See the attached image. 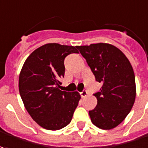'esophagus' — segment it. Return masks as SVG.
<instances>
[{"instance_id": "1", "label": "esophagus", "mask_w": 148, "mask_h": 148, "mask_svg": "<svg viewBox=\"0 0 148 148\" xmlns=\"http://www.w3.org/2000/svg\"><path fill=\"white\" fill-rule=\"evenodd\" d=\"M80 95H81V97H86L88 95V92L86 90H84V91H82L81 92H80Z\"/></svg>"}]
</instances>
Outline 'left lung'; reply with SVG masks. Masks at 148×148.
I'll use <instances>...</instances> for the list:
<instances>
[{
  "label": "left lung",
  "instance_id": "8db88e82",
  "mask_svg": "<svg viewBox=\"0 0 148 148\" xmlns=\"http://www.w3.org/2000/svg\"><path fill=\"white\" fill-rule=\"evenodd\" d=\"M96 80L102 83L94 94L97 106L88 112L98 128L110 130L126 119L134 106L136 85L133 68L124 53L110 43L77 46Z\"/></svg>",
  "mask_w": 148,
  "mask_h": 148
}]
</instances>
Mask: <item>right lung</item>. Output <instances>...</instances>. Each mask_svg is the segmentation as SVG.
<instances>
[{"label":"right lung","mask_w":148,"mask_h":148,"mask_svg":"<svg viewBox=\"0 0 148 148\" xmlns=\"http://www.w3.org/2000/svg\"><path fill=\"white\" fill-rule=\"evenodd\" d=\"M76 47L47 43L27 57L21 68L18 88L25 110L44 129L57 130L72 121L80 95L78 92L61 91L60 78L64 77V61Z\"/></svg>","instance_id":"obj_1"}]
</instances>
